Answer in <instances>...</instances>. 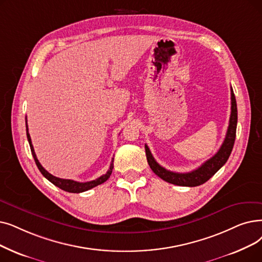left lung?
<instances>
[{
    "label": "left lung",
    "instance_id": "1",
    "mask_svg": "<svg viewBox=\"0 0 262 262\" xmlns=\"http://www.w3.org/2000/svg\"><path fill=\"white\" fill-rule=\"evenodd\" d=\"M236 123H237V108H236V101L235 96L233 93V90L231 88V113H230V119H229V126L227 129V134L225 140L217 151L213 157L206 163H203L199 168L196 170H192L190 172L186 173H179L170 171V170L165 169L159 165L152 155L149 146L145 144V155L147 163H149L150 168L153 170V172L158 176L164 181L168 182V183H171L179 186H189L194 187L201 185L203 183L212 178L219 170L226 164L228 161V158L231 154L232 147L235 140V133H236Z\"/></svg>",
    "mask_w": 262,
    "mask_h": 262
}]
</instances>
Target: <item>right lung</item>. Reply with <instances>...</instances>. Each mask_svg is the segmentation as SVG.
<instances>
[{
	"instance_id": "obj_1",
	"label": "right lung",
	"mask_w": 262,
	"mask_h": 262,
	"mask_svg": "<svg viewBox=\"0 0 262 262\" xmlns=\"http://www.w3.org/2000/svg\"><path fill=\"white\" fill-rule=\"evenodd\" d=\"M26 126H27V137H28V140H29V143H30L31 152H32V155L34 157V161H35L36 166L39 169V171L41 172V174L45 178H46L48 181H50L53 185L58 186L59 188H61V189H63L65 191L77 192V194H78V192L86 191V190L93 188V187H95V186H97L99 184H103L104 182H106L110 178L111 172H112V169H113V164H112L113 163V158H112V162L110 164V168H109L108 171L104 176H101L98 179L93 180V181H90V182H77V181H74V180H66V179H61V178H56V177L52 176L38 162V159L36 157V154H35V152H34V147H33L32 141H31V137H30L29 129H28V124L26 125Z\"/></svg>"
}]
</instances>
